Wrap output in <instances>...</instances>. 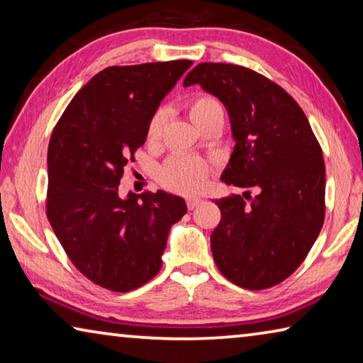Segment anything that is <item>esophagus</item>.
<instances>
[{"mask_svg":"<svg viewBox=\"0 0 363 363\" xmlns=\"http://www.w3.org/2000/svg\"><path fill=\"white\" fill-rule=\"evenodd\" d=\"M200 203H201V199H195V196H192V199H187L189 210H194V208H196Z\"/></svg>","mask_w":363,"mask_h":363,"instance_id":"obj_1","label":"esophagus"}]
</instances>
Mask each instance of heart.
<instances>
[{"label":"heart","instance_id":"b5f03b06","mask_svg":"<svg viewBox=\"0 0 363 363\" xmlns=\"http://www.w3.org/2000/svg\"><path fill=\"white\" fill-rule=\"evenodd\" d=\"M189 115L196 126H201L211 116L223 115V107L214 97L199 94L189 102ZM164 116H167L164 110H158L150 118L147 126V138L150 140L157 139L162 133ZM208 176H210V168L203 160L186 155V153H176L160 171V179L164 186L179 194L200 192L205 187Z\"/></svg>","mask_w":363,"mask_h":363}]
</instances>
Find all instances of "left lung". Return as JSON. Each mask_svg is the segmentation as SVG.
Instances as JSON below:
<instances>
[{
	"label": "left lung",
	"instance_id": "obj_1",
	"mask_svg": "<svg viewBox=\"0 0 363 363\" xmlns=\"http://www.w3.org/2000/svg\"><path fill=\"white\" fill-rule=\"evenodd\" d=\"M224 104L235 140L220 174L227 186L253 189L214 200L220 223L211 251L225 279L247 290L279 285L306 259L325 218L322 149L296 101L247 67L199 64L184 86Z\"/></svg>",
	"mask_w": 363,
	"mask_h": 363
}]
</instances>
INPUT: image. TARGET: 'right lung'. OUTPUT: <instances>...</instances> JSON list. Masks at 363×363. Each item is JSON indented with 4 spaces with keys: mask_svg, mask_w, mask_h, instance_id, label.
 Returning a JSON list of instances; mask_svg holds the SVG:
<instances>
[{
    "mask_svg": "<svg viewBox=\"0 0 363 363\" xmlns=\"http://www.w3.org/2000/svg\"><path fill=\"white\" fill-rule=\"evenodd\" d=\"M192 60L107 67L73 97L48 149V219L86 279L131 291L162 267L171 225L187 213L181 196L130 192L118 184L147 139L160 102Z\"/></svg>",
    "mask_w": 363,
    "mask_h": 363,
    "instance_id": "obj_1",
    "label": "right lung"
}]
</instances>
